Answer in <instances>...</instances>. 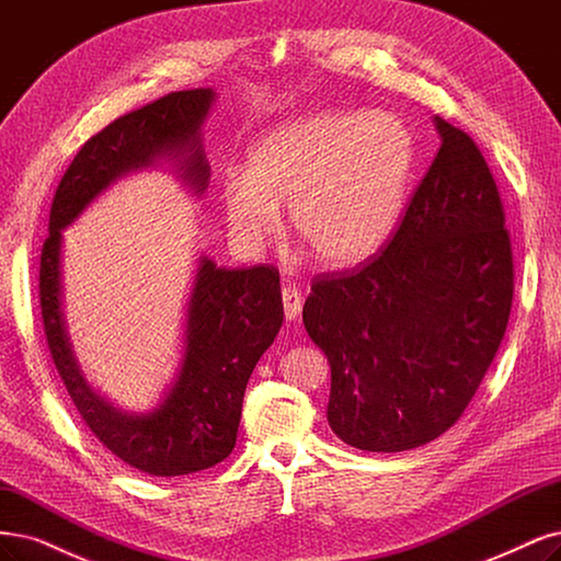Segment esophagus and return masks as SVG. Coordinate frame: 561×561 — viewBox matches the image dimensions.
<instances>
[{
	"mask_svg": "<svg viewBox=\"0 0 561 561\" xmlns=\"http://www.w3.org/2000/svg\"><path fill=\"white\" fill-rule=\"evenodd\" d=\"M283 313H285V320H297L299 313H301V306H304V297L297 287L287 285L283 287Z\"/></svg>",
	"mask_w": 561,
	"mask_h": 561,
	"instance_id": "esophagus-1",
	"label": "esophagus"
}]
</instances>
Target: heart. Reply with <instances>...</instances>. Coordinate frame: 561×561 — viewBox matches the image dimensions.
Here are the masks:
<instances>
[{
    "label": "heart",
    "instance_id": "b5f03b06",
    "mask_svg": "<svg viewBox=\"0 0 561 561\" xmlns=\"http://www.w3.org/2000/svg\"><path fill=\"white\" fill-rule=\"evenodd\" d=\"M413 164L411 131L394 115H304L253 141L243 176L222 185V210L239 239L264 243L287 206L295 234L320 262L355 264L390 237Z\"/></svg>",
    "mask_w": 561,
    "mask_h": 561
}]
</instances>
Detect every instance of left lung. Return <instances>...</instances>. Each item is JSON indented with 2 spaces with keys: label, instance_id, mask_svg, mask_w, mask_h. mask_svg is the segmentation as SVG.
<instances>
[{
  "label": "left lung",
  "instance_id": "1",
  "mask_svg": "<svg viewBox=\"0 0 561 561\" xmlns=\"http://www.w3.org/2000/svg\"><path fill=\"white\" fill-rule=\"evenodd\" d=\"M436 158L382 253L324 274L304 327L332 369L327 422L347 446L401 453L465 413L504 339L513 253L490 167L434 115Z\"/></svg>",
  "mask_w": 561,
  "mask_h": 561
}]
</instances>
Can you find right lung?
Instances as JSON below:
<instances>
[{
  "mask_svg": "<svg viewBox=\"0 0 561 561\" xmlns=\"http://www.w3.org/2000/svg\"><path fill=\"white\" fill-rule=\"evenodd\" d=\"M214 104V88L171 92L94 134L57 185L38 268L44 330L71 401L115 457L158 478L204 471L234 450L248 378L283 324L278 272L227 268L199 255L176 374L150 411L129 413L96 392L76 359L65 318L62 231L115 181L162 162L202 197L210 179L202 127Z\"/></svg>",
  "mask_w": 561,
  "mask_h": 561,
  "instance_id": "add662e5",
  "label": "right lung"
}]
</instances>
